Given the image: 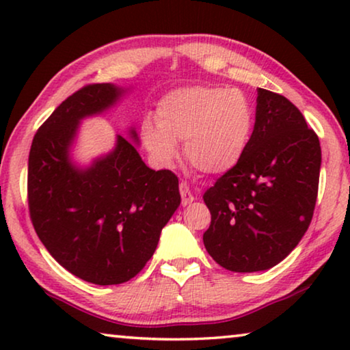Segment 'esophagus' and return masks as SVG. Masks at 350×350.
Listing matches in <instances>:
<instances>
[{
  "mask_svg": "<svg viewBox=\"0 0 350 350\" xmlns=\"http://www.w3.org/2000/svg\"><path fill=\"white\" fill-rule=\"evenodd\" d=\"M180 196H181V204L183 205H189L194 200V196L191 193L189 186L183 183V181L180 183Z\"/></svg>",
  "mask_w": 350,
  "mask_h": 350,
  "instance_id": "esophagus-1",
  "label": "esophagus"
}]
</instances>
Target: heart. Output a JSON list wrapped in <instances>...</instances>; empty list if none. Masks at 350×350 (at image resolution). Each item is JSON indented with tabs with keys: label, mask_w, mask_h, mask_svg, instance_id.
<instances>
[{
	"label": "heart",
	"mask_w": 350,
	"mask_h": 350,
	"mask_svg": "<svg viewBox=\"0 0 350 350\" xmlns=\"http://www.w3.org/2000/svg\"><path fill=\"white\" fill-rule=\"evenodd\" d=\"M255 111L237 89L183 88L157 105L156 122L145 119L143 145L161 164L176 156L175 142H185L186 159L205 174L231 170L250 145Z\"/></svg>",
	"instance_id": "b5f03b06"
}]
</instances>
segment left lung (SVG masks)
Returning a JSON list of instances; mask_svg holds the SVG:
<instances>
[{"instance_id": "obj_1", "label": "left lung", "mask_w": 350, "mask_h": 350, "mask_svg": "<svg viewBox=\"0 0 350 350\" xmlns=\"http://www.w3.org/2000/svg\"><path fill=\"white\" fill-rule=\"evenodd\" d=\"M317 133L284 95L258 89L245 154L204 194L212 221L208 255L224 269L256 272L279 265L308 231L319 193Z\"/></svg>"}]
</instances>
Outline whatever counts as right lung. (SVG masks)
<instances>
[{"mask_svg":"<svg viewBox=\"0 0 350 350\" xmlns=\"http://www.w3.org/2000/svg\"><path fill=\"white\" fill-rule=\"evenodd\" d=\"M119 95L121 89L105 83L76 90L41 124L28 156V210L38 237L59 265L95 285L133 279L180 205L174 172L146 167L121 135L111 154L90 169L70 164L79 119L107 109Z\"/></svg>","mask_w":350,"mask_h":350,"instance_id":"obj_1","label":"right lung"}]
</instances>
